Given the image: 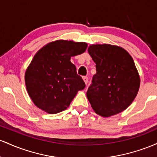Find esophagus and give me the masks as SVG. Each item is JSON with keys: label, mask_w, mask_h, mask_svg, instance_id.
<instances>
[{"label": "esophagus", "mask_w": 157, "mask_h": 157, "mask_svg": "<svg viewBox=\"0 0 157 157\" xmlns=\"http://www.w3.org/2000/svg\"><path fill=\"white\" fill-rule=\"evenodd\" d=\"M82 80H83L86 85L88 84V82H89V78H88L87 77H82Z\"/></svg>", "instance_id": "1"}]
</instances>
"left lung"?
Returning <instances> with one entry per match:
<instances>
[{"label": "left lung", "instance_id": "obj_1", "mask_svg": "<svg viewBox=\"0 0 157 157\" xmlns=\"http://www.w3.org/2000/svg\"><path fill=\"white\" fill-rule=\"evenodd\" d=\"M88 52L97 70L86 93L91 108L105 117L122 112L134 101L140 86L132 57L120 46L105 44L91 45Z\"/></svg>", "mask_w": 157, "mask_h": 157}]
</instances>
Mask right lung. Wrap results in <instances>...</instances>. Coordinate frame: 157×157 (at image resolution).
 <instances>
[{
  "label": "right lung",
  "instance_id": "1",
  "mask_svg": "<svg viewBox=\"0 0 157 157\" xmlns=\"http://www.w3.org/2000/svg\"><path fill=\"white\" fill-rule=\"evenodd\" d=\"M84 42L57 40L48 43L34 56L25 73L27 92L35 105L55 114L66 110L80 90L86 87L71 57L83 53Z\"/></svg>",
  "mask_w": 157,
  "mask_h": 157
}]
</instances>
